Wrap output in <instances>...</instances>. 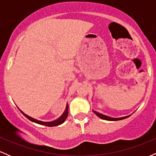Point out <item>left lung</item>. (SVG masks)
I'll list each match as a JSON object with an SVG mask.
<instances>
[{"instance_id":"obj_1","label":"left lung","mask_w":156,"mask_h":156,"mask_svg":"<svg viewBox=\"0 0 156 156\" xmlns=\"http://www.w3.org/2000/svg\"><path fill=\"white\" fill-rule=\"evenodd\" d=\"M93 112H94V114H95L96 115L98 116V117L101 118V119H105V120H108V121H117V120H122V119H126V118L129 117L130 116V115H128V116H125V117H122L114 118V117H108V116L104 115V114H101V113H99V112H95V111H94V110H93Z\"/></svg>"}]
</instances>
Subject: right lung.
Segmentation results:
<instances>
[{
	"label": "right lung",
	"instance_id": "right-lung-1",
	"mask_svg": "<svg viewBox=\"0 0 156 156\" xmlns=\"http://www.w3.org/2000/svg\"><path fill=\"white\" fill-rule=\"evenodd\" d=\"M68 108H69V105L67 103V105H66V108L65 110H64V112L63 114H62V116L59 118H58V119H55V120L53 121H51V122H44V121H40V120H38V119H34V118L30 117V116L27 115L26 114H25L24 112H22V111L20 110V109L19 108V110L20 111L21 113L23 114V115L25 116L26 118H28L29 120H31L32 122H34L35 123H37V124H39V125H45V126H48V127H54V126H58V125H59L61 124H62V123L64 122V121H65V119H67V116H68Z\"/></svg>",
	"mask_w": 156,
	"mask_h": 156
}]
</instances>
